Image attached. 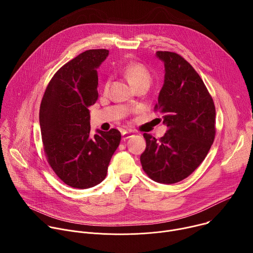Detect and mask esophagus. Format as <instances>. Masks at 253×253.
I'll return each instance as SVG.
<instances>
[{
    "label": "esophagus",
    "mask_w": 253,
    "mask_h": 253,
    "mask_svg": "<svg viewBox=\"0 0 253 253\" xmlns=\"http://www.w3.org/2000/svg\"><path fill=\"white\" fill-rule=\"evenodd\" d=\"M132 135H133V132H131V131H123V132H122V138H123L124 140L130 138Z\"/></svg>",
    "instance_id": "esophagus-1"
}]
</instances>
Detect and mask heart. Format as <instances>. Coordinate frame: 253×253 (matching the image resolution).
I'll use <instances>...</instances> for the list:
<instances>
[{"label": "heart", "mask_w": 253, "mask_h": 253, "mask_svg": "<svg viewBox=\"0 0 253 253\" xmlns=\"http://www.w3.org/2000/svg\"><path fill=\"white\" fill-rule=\"evenodd\" d=\"M126 76L133 82L136 87L142 85H150L152 77L148 69L141 63H131L125 69ZM111 85V78H108L105 82V90H108Z\"/></svg>", "instance_id": "1"}]
</instances>
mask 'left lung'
<instances>
[{
	"mask_svg": "<svg viewBox=\"0 0 253 253\" xmlns=\"http://www.w3.org/2000/svg\"><path fill=\"white\" fill-rule=\"evenodd\" d=\"M165 67L155 111L167 126L159 139L144 133L143 170L154 181L173 184L188 177L205 159L215 138V106L194 68L174 52L158 51Z\"/></svg>",
	"mask_w": 253,
	"mask_h": 253,
	"instance_id": "left-lung-1",
	"label": "left lung"
}]
</instances>
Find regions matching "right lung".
Wrapping results in <instances>:
<instances>
[{"label": "right lung", "instance_id": "1", "mask_svg": "<svg viewBox=\"0 0 253 253\" xmlns=\"http://www.w3.org/2000/svg\"><path fill=\"white\" fill-rule=\"evenodd\" d=\"M108 55L106 49L88 50L66 63L49 82L41 102L40 126L48 163L73 188L101 183L120 144L117 129L90 133L89 108L98 99L97 68Z\"/></svg>", "mask_w": 253, "mask_h": 253}]
</instances>
